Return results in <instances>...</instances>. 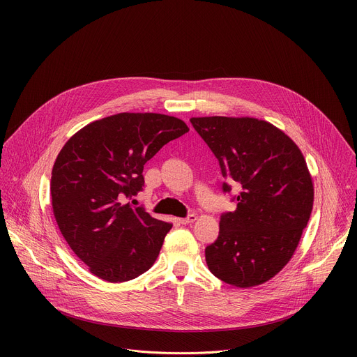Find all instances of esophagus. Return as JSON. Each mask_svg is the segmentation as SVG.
Masks as SVG:
<instances>
[{"mask_svg":"<svg viewBox=\"0 0 357 357\" xmlns=\"http://www.w3.org/2000/svg\"><path fill=\"white\" fill-rule=\"evenodd\" d=\"M196 219H197V216H196L195 213H190V215H188L186 218L179 219V223H181V225H189V223H193Z\"/></svg>","mask_w":357,"mask_h":357,"instance_id":"1","label":"esophagus"}]
</instances>
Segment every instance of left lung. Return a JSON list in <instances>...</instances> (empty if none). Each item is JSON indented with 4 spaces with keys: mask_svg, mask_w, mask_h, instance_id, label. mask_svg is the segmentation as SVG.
Masks as SVG:
<instances>
[{
    "mask_svg": "<svg viewBox=\"0 0 357 357\" xmlns=\"http://www.w3.org/2000/svg\"><path fill=\"white\" fill-rule=\"evenodd\" d=\"M190 123L219 161L234 212L220 216L219 237L205 248L209 270L250 288L277 275L307 227L314 185L296 144L273 124L250 117H193Z\"/></svg>",
    "mask_w": 357,
    "mask_h": 357,
    "instance_id": "left-lung-1",
    "label": "left lung"
}]
</instances>
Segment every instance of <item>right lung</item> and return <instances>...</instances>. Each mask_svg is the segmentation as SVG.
<instances>
[{
  "label": "right lung",
  "instance_id": "right-lung-1",
  "mask_svg": "<svg viewBox=\"0 0 357 357\" xmlns=\"http://www.w3.org/2000/svg\"><path fill=\"white\" fill-rule=\"evenodd\" d=\"M188 126L157 113H120L79 130L61 149L50 195L56 223L91 274L109 282L137 278L155 263L172 225L132 199L144 165Z\"/></svg>",
  "mask_w": 357,
  "mask_h": 357
}]
</instances>
